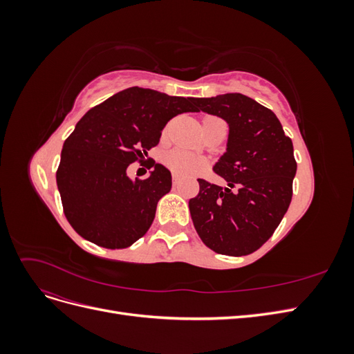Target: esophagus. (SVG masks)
Masks as SVG:
<instances>
[{"instance_id": "1", "label": "esophagus", "mask_w": 354, "mask_h": 354, "mask_svg": "<svg viewBox=\"0 0 354 354\" xmlns=\"http://www.w3.org/2000/svg\"><path fill=\"white\" fill-rule=\"evenodd\" d=\"M173 183H174V186H177L178 183H180V176L178 174H173Z\"/></svg>"}]
</instances>
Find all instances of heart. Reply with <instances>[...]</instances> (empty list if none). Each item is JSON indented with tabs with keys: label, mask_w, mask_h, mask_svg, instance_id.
Listing matches in <instances>:
<instances>
[{
	"label": "heart",
	"mask_w": 354,
	"mask_h": 354,
	"mask_svg": "<svg viewBox=\"0 0 354 354\" xmlns=\"http://www.w3.org/2000/svg\"><path fill=\"white\" fill-rule=\"evenodd\" d=\"M167 164L171 169L177 171V173L192 174L205 167V160L189 152L174 151L167 155Z\"/></svg>",
	"instance_id": "obj_1"
}]
</instances>
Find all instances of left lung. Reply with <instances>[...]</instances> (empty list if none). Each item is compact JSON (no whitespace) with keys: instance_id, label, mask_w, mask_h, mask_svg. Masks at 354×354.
Wrapping results in <instances>:
<instances>
[{"instance_id":"8db88e82","label":"left lung","mask_w":354,"mask_h":354,"mask_svg":"<svg viewBox=\"0 0 354 354\" xmlns=\"http://www.w3.org/2000/svg\"><path fill=\"white\" fill-rule=\"evenodd\" d=\"M196 112L229 124L227 149L214 171L227 187L198 178L199 194L189 201L202 242L218 254L257 251L279 226L292 199L297 173L291 138L277 116L239 93L194 99Z\"/></svg>"}]
</instances>
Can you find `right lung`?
Instances as JSON below:
<instances>
[{
  "mask_svg": "<svg viewBox=\"0 0 354 354\" xmlns=\"http://www.w3.org/2000/svg\"><path fill=\"white\" fill-rule=\"evenodd\" d=\"M183 112H195L194 99L131 87L81 118L63 145L56 180L65 216L84 239L120 250L149 230L171 173L152 160L147 178L131 180L127 168L142 162L167 122Z\"/></svg>",
  "mask_w": 354,
  "mask_h": 354,
  "instance_id": "1",
  "label": "right lung"
}]
</instances>
